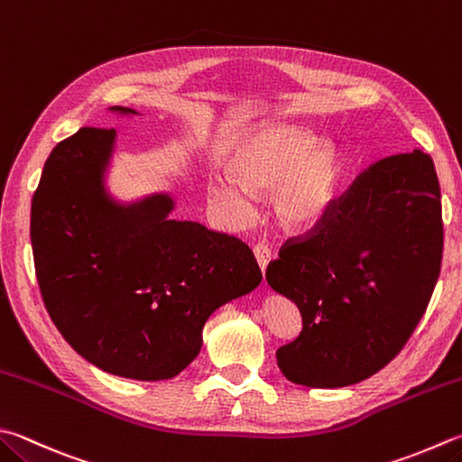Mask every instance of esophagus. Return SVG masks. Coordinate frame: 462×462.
<instances>
[{"mask_svg": "<svg viewBox=\"0 0 462 462\" xmlns=\"http://www.w3.org/2000/svg\"><path fill=\"white\" fill-rule=\"evenodd\" d=\"M254 254H255V259H257V265L261 269V273L265 275V269L269 265V261H272V249H269L267 245H255L254 247Z\"/></svg>", "mask_w": 462, "mask_h": 462, "instance_id": "1", "label": "esophagus"}]
</instances>
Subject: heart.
I'll use <instances>...</instances> for the list:
<instances>
[{"label": "heart", "mask_w": 462, "mask_h": 462, "mask_svg": "<svg viewBox=\"0 0 462 462\" xmlns=\"http://www.w3.org/2000/svg\"><path fill=\"white\" fill-rule=\"evenodd\" d=\"M342 177V152L332 143H316L298 126L267 123L233 146L229 171L208 177L207 193L235 225L254 215V195L273 193L277 225L298 235L318 227L332 211Z\"/></svg>", "instance_id": "heart-1"}]
</instances>
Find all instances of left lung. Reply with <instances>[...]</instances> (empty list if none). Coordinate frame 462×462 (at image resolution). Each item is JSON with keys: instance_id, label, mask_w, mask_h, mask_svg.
Listing matches in <instances>:
<instances>
[{"instance_id": "obj_1", "label": "left lung", "mask_w": 462, "mask_h": 462, "mask_svg": "<svg viewBox=\"0 0 462 462\" xmlns=\"http://www.w3.org/2000/svg\"><path fill=\"white\" fill-rule=\"evenodd\" d=\"M440 187L414 149L372 164L316 231L267 267V283L301 313V334L277 350L293 384L342 388L370 378L402 350L437 285Z\"/></svg>"}]
</instances>
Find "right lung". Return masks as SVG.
Returning a JSON list of instances; mask_svg holds the SVG:
<instances>
[{
	"instance_id": "obj_1",
	"label": "right lung",
	"mask_w": 462,
	"mask_h": 462,
	"mask_svg": "<svg viewBox=\"0 0 462 462\" xmlns=\"http://www.w3.org/2000/svg\"><path fill=\"white\" fill-rule=\"evenodd\" d=\"M115 144V128L86 126L43 164L30 225L40 291L60 334L96 368L169 380L201 352L208 316L254 291L261 272L237 237L171 219V193L118 201L106 187Z\"/></svg>"
}]
</instances>
